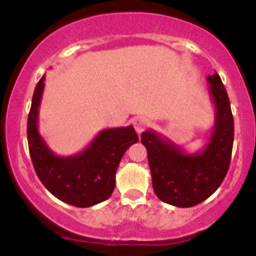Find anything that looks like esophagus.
<instances>
[{"mask_svg": "<svg viewBox=\"0 0 256 256\" xmlns=\"http://www.w3.org/2000/svg\"><path fill=\"white\" fill-rule=\"evenodd\" d=\"M146 125H147V120L144 118H141V116H138V118H136L135 120H134V128H135L136 132L138 134L142 132L144 128H146Z\"/></svg>", "mask_w": 256, "mask_h": 256, "instance_id": "34e87169", "label": "esophagus"}]
</instances>
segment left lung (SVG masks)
<instances>
[{
    "label": "left lung",
    "mask_w": 256,
    "mask_h": 256,
    "mask_svg": "<svg viewBox=\"0 0 256 256\" xmlns=\"http://www.w3.org/2000/svg\"><path fill=\"white\" fill-rule=\"evenodd\" d=\"M207 82L216 118L208 142L200 151L190 154L154 130L141 134L154 193L162 202L174 207H193L210 197L230 164L234 141L230 102L216 72L207 76Z\"/></svg>",
    "instance_id": "obj_1"
}]
</instances>
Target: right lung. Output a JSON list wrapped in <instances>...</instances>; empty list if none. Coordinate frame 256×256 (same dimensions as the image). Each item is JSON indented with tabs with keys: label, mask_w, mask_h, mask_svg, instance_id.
<instances>
[{
	"label": "right lung",
	"mask_w": 256,
	"mask_h": 256,
	"mask_svg": "<svg viewBox=\"0 0 256 256\" xmlns=\"http://www.w3.org/2000/svg\"><path fill=\"white\" fill-rule=\"evenodd\" d=\"M43 76L36 86L27 121L30 158L38 178L62 202L86 208L106 200L115 188V174L124 154L138 141L134 126L104 128L82 151L72 156L54 154L38 130L44 90Z\"/></svg>",
	"instance_id": "add662e5"
}]
</instances>
